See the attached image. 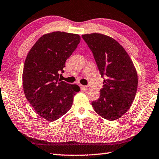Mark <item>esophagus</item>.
Returning a JSON list of instances; mask_svg holds the SVG:
<instances>
[{"label":"esophagus","mask_w":159,"mask_h":159,"mask_svg":"<svg viewBox=\"0 0 159 159\" xmlns=\"http://www.w3.org/2000/svg\"><path fill=\"white\" fill-rule=\"evenodd\" d=\"M82 88L85 89V90H88L89 89V86H84V85H82Z\"/></svg>","instance_id":"esophagus-1"}]
</instances>
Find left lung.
Segmentation results:
<instances>
[{
	"label": "left lung",
	"instance_id": "obj_1",
	"mask_svg": "<svg viewBox=\"0 0 159 159\" xmlns=\"http://www.w3.org/2000/svg\"><path fill=\"white\" fill-rule=\"evenodd\" d=\"M94 57L101 77L105 76L100 97L92 105L109 120L119 119L131 107L138 87L137 71L129 55L116 40L105 34L82 35Z\"/></svg>",
	"mask_w": 159,
	"mask_h": 159
}]
</instances>
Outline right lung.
Segmentation results:
<instances>
[{"instance_id": "add662e5", "label": "right lung", "mask_w": 159, "mask_h": 159, "mask_svg": "<svg viewBox=\"0 0 159 159\" xmlns=\"http://www.w3.org/2000/svg\"><path fill=\"white\" fill-rule=\"evenodd\" d=\"M80 41L79 34L64 32L45 34L37 40L26 57L23 71L25 95L34 110L48 121H54L72 106L79 85L59 79L65 61Z\"/></svg>"}]
</instances>
